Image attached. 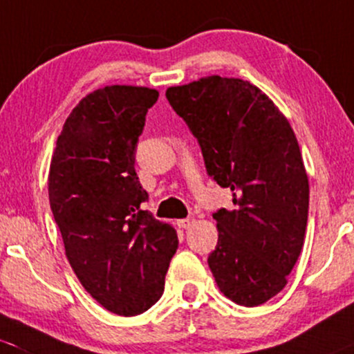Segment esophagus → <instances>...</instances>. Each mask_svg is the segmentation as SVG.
Segmentation results:
<instances>
[{"instance_id":"1","label":"esophagus","mask_w":354,"mask_h":354,"mask_svg":"<svg viewBox=\"0 0 354 354\" xmlns=\"http://www.w3.org/2000/svg\"><path fill=\"white\" fill-rule=\"evenodd\" d=\"M177 225L180 228H189V227H192V225H194V218H184V220H178Z\"/></svg>"}]
</instances>
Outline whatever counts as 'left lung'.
<instances>
[{
    "instance_id": "left-lung-1",
    "label": "left lung",
    "mask_w": 354,
    "mask_h": 354,
    "mask_svg": "<svg viewBox=\"0 0 354 354\" xmlns=\"http://www.w3.org/2000/svg\"><path fill=\"white\" fill-rule=\"evenodd\" d=\"M167 100L201 148L207 176L230 187L220 207L218 243L207 257L232 301L257 307L278 295L301 252L308 220V177L297 136L257 86L209 76L172 86Z\"/></svg>"
}]
</instances>
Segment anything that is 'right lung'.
<instances>
[{
    "mask_svg": "<svg viewBox=\"0 0 354 354\" xmlns=\"http://www.w3.org/2000/svg\"><path fill=\"white\" fill-rule=\"evenodd\" d=\"M158 92L112 85L73 109L49 170V203L66 257L83 288L118 315L158 301L177 233L141 209L148 192L134 162Z\"/></svg>",
    "mask_w": 354,
    "mask_h": 354,
    "instance_id": "right-lung-1",
    "label": "right lung"
}]
</instances>
